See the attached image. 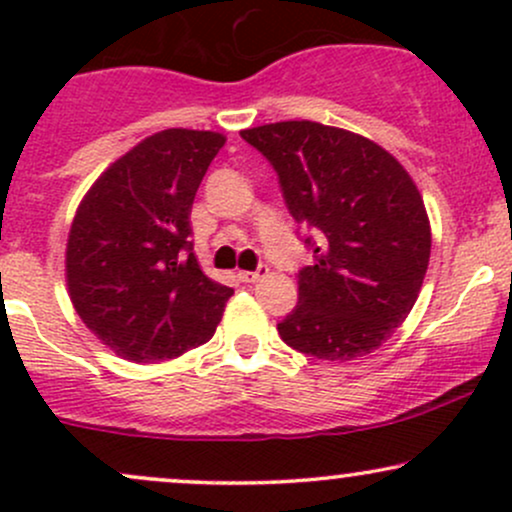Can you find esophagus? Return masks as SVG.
<instances>
[{"label":"esophagus","mask_w":512,"mask_h":512,"mask_svg":"<svg viewBox=\"0 0 512 512\" xmlns=\"http://www.w3.org/2000/svg\"><path fill=\"white\" fill-rule=\"evenodd\" d=\"M267 272H269L267 264H260V267H257L255 272H238V279L245 281V284H255V281H260Z\"/></svg>","instance_id":"esophagus-1"}]
</instances>
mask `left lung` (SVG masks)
I'll return each mask as SVG.
<instances>
[{"mask_svg": "<svg viewBox=\"0 0 512 512\" xmlns=\"http://www.w3.org/2000/svg\"><path fill=\"white\" fill-rule=\"evenodd\" d=\"M272 163L313 264L298 305L276 325L301 354L351 361L378 349L414 308L431 257V223L414 180L361 134L310 120L243 129Z\"/></svg>", "mask_w": 512, "mask_h": 512, "instance_id": "8db88e82", "label": "left lung"}]
</instances>
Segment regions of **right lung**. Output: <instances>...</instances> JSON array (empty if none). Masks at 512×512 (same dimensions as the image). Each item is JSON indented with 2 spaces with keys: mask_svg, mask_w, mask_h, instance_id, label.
<instances>
[{
  "mask_svg": "<svg viewBox=\"0 0 512 512\" xmlns=\"http://www.w3.org/2000/svg\"><path fill=\"white\" fill-rule=\"evenodd\" d=\"M226 137L163 129L117 158L76 209L67 286L84 325L134 363L214 337L233 289L199 269L190 211Z\"/></svg>",
  "mask_w": 512,
  "mask_h": 512,
  "instance_id": "add662e5",
  "label": "right lung"
}]
</instances>
